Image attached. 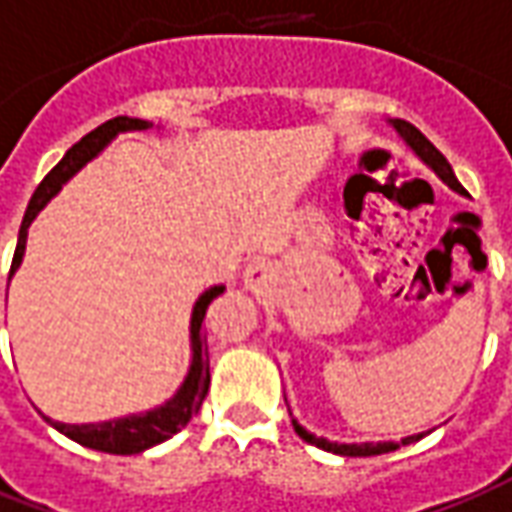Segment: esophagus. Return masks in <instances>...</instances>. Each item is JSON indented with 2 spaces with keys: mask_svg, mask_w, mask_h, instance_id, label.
<instances>
[{
  "mask_svg": "<svg viewBox=\"0 0 512 512\" xmlns=\"http://www.w3.org/2000/svg\"><path fill=\"white\" fill-rule=\"evenodd\" d=\"M271 280H274V271H271V266H268L266 260H255V263L244 271V288L246 291L257 293V296L268 291Z\"/></svg>",
  "mask_w": 512,
  "mask_h": 512,
  "instance_id": "esophagus-1",
  "label": "esophagus"
}]
</instances>
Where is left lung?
I'll return each instance as SVG.
<instances>
[{
	"instance_id": "8db88e82",
	"label": "left lung",
	"mask_w": 512,
	"mask_h": 512,
	"mask_svg": "<svg viewBox=\"0 0 512 512\" xmlns=\"http://www.w3.org/2000/svg\"><path fill=\"white\" fill-rule=\"evenodd\" d=\"M391 124L393 130L399 132V138L405 141L407 146H410V152L427 166V169H432L438 177H441L455 194L460 196H466V188L457 182L455 177V171H452V166H449V160L435 149V146L421 135V132L413 127V124H407V121L402 119H393L388 121ZM288 402V399H285ZM291 424H293V430H296V435L302 438V441L307 443H313V446H318V449H324V452H332V455H341V457H371V455H388V452H396L399 446H407V443H413V441H421L427 432H418V435H407V438H402V441L396 443V441H366V443H338V441H327V438H318V435H313L310 430H305L296 418L291 416Z\"/></svg>"
}]
</instances>
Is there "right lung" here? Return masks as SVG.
<instances>
[{"instance_id": "obj_1", "label": "right lung", "mask_w": 512, "mask_h": 512, "mask_svg": "<svg viewBox=\"0 0 512 512\" xmlns=\"http://www.w3.org/2000/svg\"><path fill=\"white\" fill-rule=\"evenodd\" d=\"M152 130V121L130 119V116H116V119L105 121L102 127H96L94 132H88L82 141L71 146L69 152L63 155V160L57 163L55 169L49 171L44 182L35 188L24 221L19 230V244H16V255H13V266H10V277L19 271L21 260H24V249H27V230L35 221V216L49 205V199L60 194V188L77 174V171L91 163L102 149H105L116 135L121 132H146ZM224 293V285H213L207 291L199 293V299L194 302L191 310V363H188V374L180 382V388L174 391L171 399H166L163 405L144 410V413H130V416L110 418V421H96V424H66V421H55V418L44 416L46 424H52L57 432H63L66 438L77 441L80 446L96 449V452H107V455H138L146 452L157 443L169 441L171 435L191 421L199 413V407L205 402V393L210 388V357H207V335H202V324H205L207 307L213 299H219Z\"/></svg>"}]
</instances>
